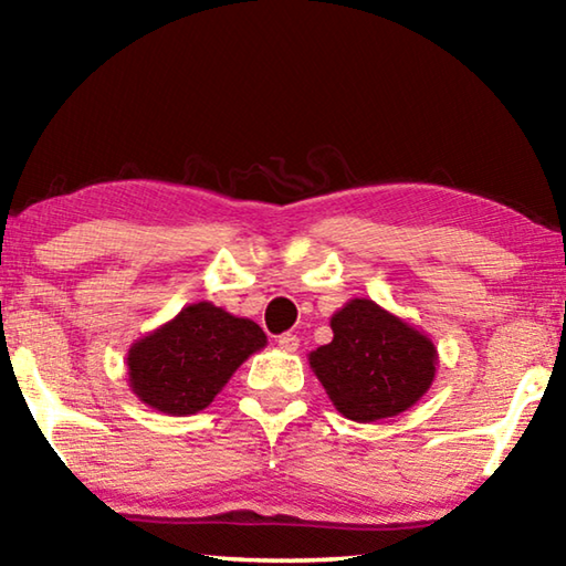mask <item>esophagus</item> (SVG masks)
<instances>
[{
    "label": "esophagus",
    "instance_id": "34e87169",
    "mask_svg": "<svg viewBox=\"0 0 566 566\" xmlns=\"http://www.w3.org/2000/svg\"><path fill=\"white\" fill-rule=\"evenodd\" d=\"M276 344H280L282 352H286V354H294L296 348H300V336L286 332V334H282L280 338H276Z\"/></svg>",
    "mask_w": 566,
    "mask_h": 566
}]
</instances>
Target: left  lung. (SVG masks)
Listing matches in <instances>:
<instances>
[{"label":"left lung","mask_w":566,"mask_h":566,"mask_svg":"<svg viewBox=\"0 0 566 566\" xmlns=\"http://www.w3.org/2000/svg\"><path fill=\"white\" fill-rule=\"evenodd\" d=\"M332 344L312 352L310 366L348 420L394 418L433 384V342L376 302H348L332 316Z\"/></svg>","instance_id":"left-lung-1"}]
</instances>
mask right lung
Here are the masks:
<instances>
[{"instance_id":"1","label":"right lung","mask_w":566,"mask_h":566,"mask_svg":"<svg viewBox=\"0 0 566 566\" xmlns=\"http://www.w3.org/2000/svg\"><path fill=\"white\" fill-rule=\"evenodd\" d=\"M264 344V332L250 318L198 302L130 346L128 381L146 406L168 416H190L208 408Z\"/></svg>"}]
</instances>
